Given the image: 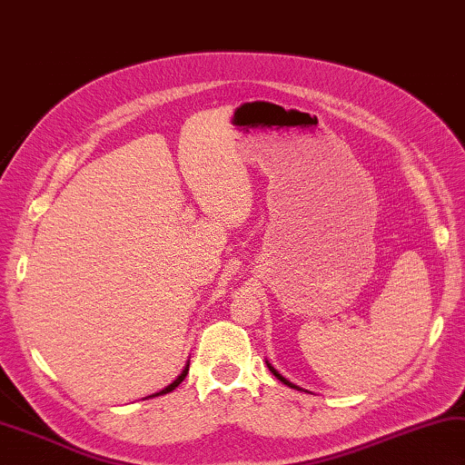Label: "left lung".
Listing matches in <instances>:
<instances>
[{
  "label": "left lung",
  "instance_id": "1",
  "mask_svg": "<svg viewBox=\"0 0 465 465\" xmlns=\"http://www.w3.org/2000/svg\"><path fill=\"white\" fill-rule=\"evenodd\" d=\"M267 366H269V371H271V372H273V374L277 376V379H279V381H282L283 384H287V387H292V389H297V391H300V387H295V384H292V382H289L287 379H283V376H282V374H279V372H277V371L273 369V366H271L269 362H267Z\"/></svg>",
  "mask_w": 465,
  "mask_h": 465
}]
</instances>
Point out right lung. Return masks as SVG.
Listing matches in <instances>:
<instances>
[{"label": "right lung", "mask_w": 465, "mask_h": 465, "mask_svg": "<svg viewBox=\"0 0 465 465\" xmlns=\"http://www.w3.org/2000/svg\"><path fill=\"white\" fill-rule=\"evenodd\" d=\"M188 369H190V364H186V369H183L182 371V374L178 376V379L176 381H173L172 384H168V387H165L163 391H160V392H155V395H150V397H160V395H165V392H172L173 389H176L178 387V384L183 381V379H186V374H188Z\"/></svg>", "instance_id": "right-lung-1"}]
</instances>
